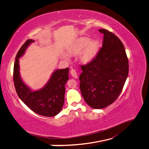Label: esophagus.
<instances>
[{
  "label": "esophagus",
  "instance_id": "1",
  "mask_svg": "<svg viewBox=\"0 0 149 149\" xmlns=\"http://www.w3.org/2000/svg\"><path fill=\"white\" fill-rule=\"evenodd\" d=\"M70 74H71L72 77H74L75 79H77V78L78 77L77 74V72H76L75 70H74V69H71V70H70Z\"/></svg>",
  "mask_w": 149,
  "mask_h": 149
}]
</instances>
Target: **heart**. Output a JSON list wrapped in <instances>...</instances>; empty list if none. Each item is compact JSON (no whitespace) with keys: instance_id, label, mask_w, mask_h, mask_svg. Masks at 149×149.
<instances>
[{"instance_id":"heart-1","label":"heart","mask_w":149,"mask_h":149,"mask_svg":"<svg viewBox=\"0 0 149 149\" xmlns=\"http://www.w3.org/2000/svg\"><path fill=\"white\" fill-rule=\"evenodd\" d=\"M100 47V41L94 40L90 41L89 38L81 37L75 40L68 48V52L71 55H78L80 53V60L82 63H88L96 56ZM63 58L68 60V56L62 55Z\"/></svg>"}]
</instances>
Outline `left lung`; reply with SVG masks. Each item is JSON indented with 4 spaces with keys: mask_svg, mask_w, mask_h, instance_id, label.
I'll use <instances>...</instances> for the list:
<instances>
[{
    "mask_svg": "<svg viewBox=\"0 0 149 149\" xmlns=\"http://www.w3.org/2000/svg\"><path fill=\"white\" fill-rule=\"evenodd\" d=\"M102 48L91 62L81 66L80 89L90 107L102 109L120 94L128 74V60L121 40L104 29Z\"/></svg>",
    "mask_w": 149,
    "mask_h": 149,
    "instance_id": "left-lung-1",
    "label": "left lung"
}]
</instances>
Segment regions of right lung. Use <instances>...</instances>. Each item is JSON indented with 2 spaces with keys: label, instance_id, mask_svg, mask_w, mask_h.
Listing matches in <instances>:
<instances>
[{
  "label": "right lung",
  "instance_id": "obj_1",
  "mask_svg": "<svg viewBox=\"0 0 149 149\" xmlns=\"http://www.w3.org/2000/svg\"><path fill=\"white\" fill-rule=\"evenodd\" d=\"M33 42V40H28L16 55L13 73L15 88L19 97L33 111L41 116H55L60 113L64 104L65 84L68 79L69 68L55 70L48 82L39 90L33 91L29 88L21 77L19 58Z\"/></svg>",
  "mask_w": 149,
  "mask_h": 149
}]
</instances>
